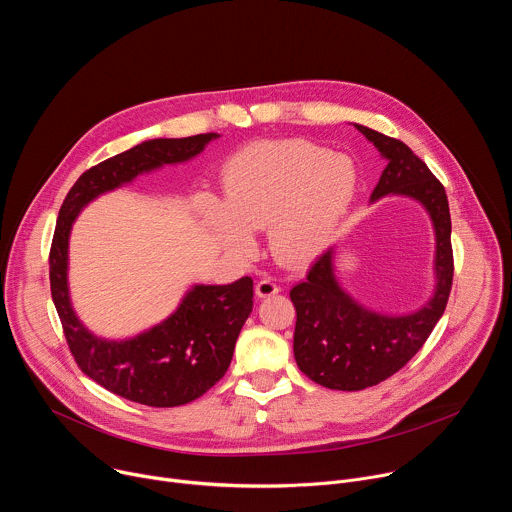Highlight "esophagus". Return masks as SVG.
I'll list each match as a JSON object with an SVG mask.
<instances>
[{
	"label": "esophagus",
	"instance_id": "esophagus-1",
	"mask_svg": "<svg viewBox=\"0 0 512 512\" xmlns=\"http://www.w3.org/2000/svg\"><path fill=\"white\" fill-rule=\"evenodd\" d=\"M279 291H281L279 283H277V281H273L271 277H263V279H259V281H257V285H255V294H257L259 298L275 296V294H279Z\"/></svg>",
	"mask_w": 512,
	"mask_h": 512
}]
</instances>
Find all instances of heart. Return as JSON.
I'll return each instance as SVG.
<instances>
[{"instance_id":"obj_1","label":"heart","mask_w":512,"mask_h":512,"mask_svg":"<svg viewBox=\"0 0 512 512\" xmlns=\"http://www.w3.org/2000/svg\"><path fill=\"white\" fill-rule=\"evenodd\" d=\"M356 190L348 156L306 139L261 141L229 160L225 202L206 198L204 216L235 251H251L253 231L269 227L279 261L306 263L332 243Z\"/></svg>"}]
</instances>
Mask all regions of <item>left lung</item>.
Returning a JSON list of instances; mask_svg holds the SVG:
<instances>
[{"instance_id":"1","label":"left lung","mask_w":512,"mask_h":512,"mask_svg":"<svg viewBox=\"0 0 512 512\" xmlns=\"http://www.w3.org/2000/svg\"><path fill=\"white\" fill-rule=\"evenodd\" d=\"M354 127L387 158V168L371 198L405 194L427 208L437 241V287L419 312L399 318L379 316L360 308L340 289L332 269V251L318 257L306 279L289 291L298 314L294 354L306 377L338 391L367 389L401 371L442 318L454 279L452 218L444 184L403 141L364 125Z\"/></svg>"}]
</instances>
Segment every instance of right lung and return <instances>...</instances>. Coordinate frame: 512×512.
I'll use <instances>...</instances> for the list:
<instances>
[{"label":"right lung","mask_w":512,"mask_h":512,"mask_svg":"<svg viewBox=\"0 0 512 512\" xmlns=\"http://www.w3.org/2000/svg\"><path fill=\"white\" fill-rule=\"evenodd\" d=\"M216 133L150 139L89 168L60 206L50 247V291L70 354L107 391L150 407H178L204 395L229 369L239 332L253 310V279L196 285L162 324L131 340L93 336L72 312L66 285L68 235L81 208L137 174L194 158Z\"/></svg>","instance_id":"obj_1"}]
</instances>
